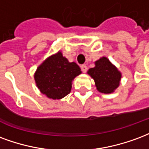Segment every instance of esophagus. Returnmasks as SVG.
Instances as JSON below:
<instances>
[{"label":"esophagus","instance_id":"34e87169","mask_svg":"<svg viewBox=\"0 0 149 149\" xmlns=\"http://www.w3.org/2000/svg\"><path fill=\"white\" fill-rule=\"evenodd\" d=\"M81 70H82V71L83 73H86V70H87V67H86V65H82V66H81Z\"/></svg>","mask_w":149,"mask_h":149}]
</instances>
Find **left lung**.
I'll return each mask as SVG.
<instances>
[{"label": "left lung", "instance_id": "left-lung-1", "mask_svg": "<svg viewBox=\"0 0 149 149\" xmlns=\"http://www.w3.org/2000/svg\"><path fill=\"white\" fill-rule=\"evenodd\" d=\"M88 74L94 79L97 91L104 94L113 92L121 78L118 69L106 57L95 62V67L88 70Z\"/></svg>", "mask_w": 149, "mask_h": 149}]
</instances>
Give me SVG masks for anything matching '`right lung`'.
Returning <instances> with one entry per match:
<instances>
[{"label":"right lung","mask_w":149,"mask_h":149,"mask_svg":"<svg viewBox=\"0 0 149 149\" xmlns=\"http://www.w3.org/2000/svg\"><path fill=\"white\" fill-rule=\"evenodd\" d=\"M80 74V67L58 52L38 67L35 80L42 94L49 98L60 99L70 93L72 80Z\"/></svg>","instance_id":"1"}]
</instances>
